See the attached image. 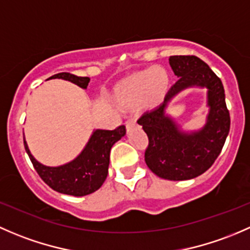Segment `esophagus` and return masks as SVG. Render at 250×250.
Wrapping results in <instances>:
<instances>
[{"instance_id": "esophagus-1", "label": "esophagus", "mask_w": 250, "mask_h": 250, "mask_svg": "<svg viewBox=\"0 0 250 250\" xmlns=\"http://www.w3.org/2000/svg\"><path fill=\"white\" fill-rule=\"evenodd\" d=\"M135 125H136V120L135 119H128V120H126V122H125V126H126V128H127V130H130V128L133 127Z\"/></svg>"}]
</instances>
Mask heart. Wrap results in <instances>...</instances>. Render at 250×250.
I'll return each instance as SVG.
<instances>
[{
	"label": "heart",
	"instance_id": "obj_1",
	"mask_svg": "<svg viewBox=\"0 0 250 250\" xmlns=\"http://www.w3.org/2000/svg\"><path fill=\"white\" fill-rule=\"evenodd\" d=\"M169 78L163 67H151L133 73L118 89L115 100L120 107L132 109L142 104L150 107L163 99L168 87Z\"/></svg>",
	"mask_w": 250,
	"mask_h": 250
}]
</instances>
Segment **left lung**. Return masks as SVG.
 <instances>
[{
	"label": "left lung",
	"instance_id": "1",
	"mask_svg": "<svg viewBox=\"0 0 250 250\" xmlns=\"http://www.w3.org/2000/svg\"><path fill=\"white\" fill-rule=\"evenodd\" d=\"M168 61L178 81L163 104L137 123L149 138L144 158L150 171L168 181H188L207 171L219 156L230 131V114L223 83L207 63L194 55L169 56ZM189 87L207 88L210 108L204 127L190 133L166 113L169 102Z\"/></svg>",
	"mask_w": 250,
	"mask_h": 250
}]
</instances>
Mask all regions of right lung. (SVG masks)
Masks as SVG:
<instances>
[{"label":"right lung","mask_w":250,"mask_h":250,"mask_svg":"<svg viewBox=\"0 0 250 250\" xmlns=\"http://www.w3.org/2000/svg\"><path fill=\"white\" fill-rule=\"evenodd\" d=\"M63 79L86 89L89 77H78L62 72L49 79ZM126 133L124 125L115 130H94L89 141L77 158L60 166H45L31 154L24 137V146L33 167L51 189L72 196H85L99 190L106 181L109 166V154L113 144L122 140Z\"/></svg>","instance_id":"1"}]
</instances>
